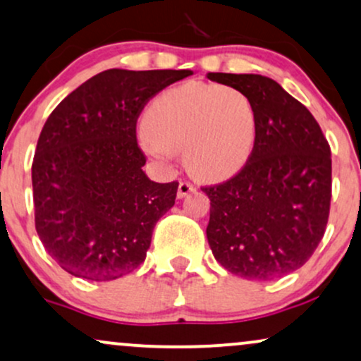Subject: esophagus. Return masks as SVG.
<instances>
[{"label": "esophagus", "mask_w": 361, "mask_h": 361, "mask_svg": "<svg viewBox=\"0 0 361 361\" xmlns=\"http://www.w3.org/2000/svg\"><path fill=\"white\" fill-rule=\"evenodd\" d=\"M192 192H195V186L190 181H180V185H178V198H185L186 195Z\"/></svg>", "instance_id": "34e87169"}]
</instances>
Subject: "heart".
I'll return each instance as SVG.
<instances>
[{"mask_svg":"<svg viewBox=\"0 0 361 361\" xmlns=\"http://www.w3.org/2000/svg\"><path fill=\"white\" fill-rule=\"evenodd\" d=\"M257 141V117L245 94L200 82L159 94L145 114L139 145L156 159L185 151L195 176L219 180L245 166Z\"/></svg>","mask_w":361,"mask_h":361,"instance_id":"obj_1","label":"heart"}]
</instances>
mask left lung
I'll use <instances>...</instances> for the list:
<instances>
[{"label":"left lung","instance_id":"8db88e82","mask_svg":"<svg viewBox=\"0 0 361 361\" xmlns=\"http://www.w3.org/2000/svg\"><path fill=\"white\" fill-rule=\"evenodd\" d=\"M207 77L245 94L257 141L245 166L210 198L208 245L232 274L269 281L302 267L324 235L331 202V151L310 111L257 73Z\"/></svg>","mask_w":361,"mask_h":361}]
</instances>
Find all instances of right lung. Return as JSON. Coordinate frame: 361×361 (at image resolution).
Wrapping results in <instances>:
<instances>
[{"label": "right lung", "instance_id": "1", "mask_svg": "<svg viewBox=\"0 0 361 361\" xmlns=\"http://www.w3.org/2000/svg\"><path fill=\"white\" fill-rule=\"evenodd\" d=\"M192 71L109 68L51 112L32 164L35 227L68 274L114 281L145 262L178 183L151 181L136 141L145 104Z\"/></svg>", "mask_w": 361, "mask_h": 361}]
</instances>
